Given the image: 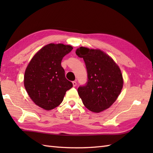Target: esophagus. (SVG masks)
I'll return each instance as SVG.
<instances>
[{
  "label": "esophagus",
  "mask_w": 153,
  "mask_h": 153,
  "mask_svg": "<svg viewBox=\"0 0 153 153\" xmlns=\"http://www.w3.org/2000/svg\"><path fill=\"white\" fill-rule=\"evenodd\" d=\"M72 83H73V86L74 87H76L77 85V83H76V82H75V81H74V82H72Z\"/></svg>",
  "instance_id": "1"
}]
</instances>
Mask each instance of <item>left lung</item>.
Segmentation results:
<instances>
[{
    "label": "left lung",
    "instance_id": "left-lung-1",
    "mask_svg": "<svg viewBox=\"0 0 153 153\" xmlns=\"http://www.w3.org/2000/svg\"><path fill=\"white\" fill-rule=\"evenodd\" d=\"M76 54L83 58L87 71V82L77 89L79 96L87 109L103 111L116 101L123 87L122 74L115 62L99 49L81 47Z\"/></svg>",
    "mask_w": 153,
    "mask_h": 153
}]
</instances>
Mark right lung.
<instances>
[{
  "instance_id": "obj_1",
  "label": "right lung",
  "mask_w": 153,
  "mask_h": 153,
  "mask_svg": "<svg viewBox=\"0 0 153 153\" xmlns=\"http://www.w3.org/2000/svg\"><path fill=\"white\" fill-rule=\"evenodd\" d=\"M73 49L70 45L50 43L39 51L27 65L24 86L35 105L47 110L62 102L73 84L65 77L61 66L63 57Z\"/></svg>"
}]
</instances>
